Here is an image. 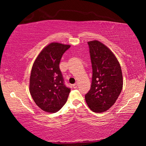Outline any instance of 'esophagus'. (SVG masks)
<instances>
[{"label":"esophagus","mask_w":146,"mask_h":146,"mask_svg":"<svg viewBox=\"0 0 146 146\" xmlns=\"http://www.w3.org/2000/svg\"><path fill=\"white\" fill-rule=\"evenodd\" d=\"M77 86H78V83L76 82V83H75V84H74L73 85V88H77Z\"/></svg>","instance_id":"1"}]
</instances>
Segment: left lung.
Segmentation results:
<instances>
[{"mask_svg":"<svg viewBox=\"0 0 146 146\" xmlns=\"http://www.w3.org/2000/svg\"><path fill=\"white\" fill-rule=\"evenodd\" d=\"M93 75L90 91L85 99L95 113L108 110L115 103L123 87L120 64L111 51L97 40L88 42Z\"/></svg>","mask_w":146,"mask_h":146,"instance_id":"obj_1","label":"left lung"}]
</instances>
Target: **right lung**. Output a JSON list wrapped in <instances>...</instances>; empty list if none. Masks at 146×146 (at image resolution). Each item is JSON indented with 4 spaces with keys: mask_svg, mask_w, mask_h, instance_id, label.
Instances as JSON below:
<instances>
[{
    "mask_svg": "<svg viewBox=\"0 0 146 146\" xmlns=\"http://www.w3.org/2000/svg\"><path fill=\"white\" fill-rule=\"evenodd\" d=\"M70 45L53 42L39 53L32 67L29 92L41 110L56 113L65 104L71 89L64 84L59 68L63 54Z\"/></svg>",
    "mask_w": 146,
    "mask_h": 146,
    "instance_id": "obj_1",
    "label": "right lung"
}]
</instances>
